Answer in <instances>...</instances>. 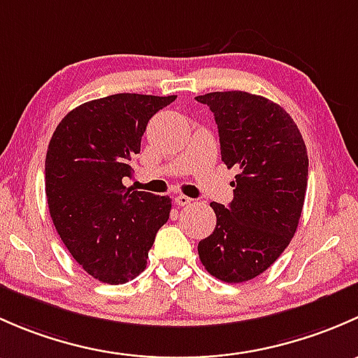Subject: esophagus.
<instances>
[{
	"label": "esophagus",
	"mask_w": 358,
	"mask_h": 358,
	"mask_svg": "<svg viewBox=\"0 0 358 358\" xmlns=\"http://www.w3.org/2000/svg\"><path fill=\"white\" fill-rule=\"evenodd\" d=\"M176 203L179 206H187L193 203V200H191L189 196H186V194H178V196H176Z\"/></svg>",
	"instance_id": "obj_1"
}]
</instances>
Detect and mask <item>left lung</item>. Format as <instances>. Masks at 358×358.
Returning a JSON list of instances; mask_svg holds the SVG:
<instances>
[{
  "label": "left lung",
  "instance_id": "1",
  "mask_svg": "<svg viewBox=\"0 0 358 358\" xmlns=\"http://www.w3.org/2000/svg\"><path fill=\"white\" fill-rule=\"evenodd\" d=\"M212 110L220 157L236 169L229 206L212 201L217 226L198 243L201 264L224 282H245L279 259L298 227L308 179L303 138L278 103L245 91L196 96Z\"/></svg>",
  "mask_w": 358,
  "mask_h": 358
}]
</instances>
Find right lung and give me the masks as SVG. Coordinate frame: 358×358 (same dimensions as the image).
<instances>
[{
    "mask_svg": "<svg viewBox=\"0 0 358 358\" xmlns=\"http://www.w3.org/2000/svg\"><path fill=\"white\" fill-rule=\"evenodd\" d=\"M178 96L120 93L79 105L62 119L46 153V200L55 229L77 264L108 285L146 267L172 200L125 187L146 124Z\"/></svg>",
    "mask_w": 358,
    "mask_h": 358,
    "instance_id": "1",
    "label": "right lung"
}]
</instances>
